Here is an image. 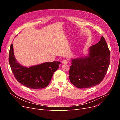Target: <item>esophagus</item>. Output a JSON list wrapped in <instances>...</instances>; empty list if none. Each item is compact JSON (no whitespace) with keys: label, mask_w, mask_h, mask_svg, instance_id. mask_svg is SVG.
I'll use <instances>...</instances> for the list:
<instances>
[{"label":"esophagus","mask_w":120,"mask_h":120,"mask_svg":"<svg viewBox=\"0 0 120 120\" xmlns=\"http://www.w3.org/2000/svg\"><path fill=\"white\" fill-rule=\"evenodd\" d=\"M62 64H67V63H68V61L66 60H63V61H62Z\"/></svg>","instance_id":"esophagus-1"}]
</instances>
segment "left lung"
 I'll list each match as a JSON object with an SVG mask.
<instances>
[{"label": "left lung", "instance_id": "1", "mask_svg": "<svg viewBox=\"0 0 120 120\" xmlns=\"http://www.w3.org/2000/svg\"><path fill=\"white\" fill-rule=\"evenodd\" d=\"M110 50L105 38L90 46L87 56L72 60L71 82L78 88H90L104 79L110 64Z\"/></svg>", "mask_w": 120, "mask_h": 120}]
</instances>
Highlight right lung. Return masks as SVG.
<instances>
[{"label":"right lung","mask_w":120,"mask_h":120,"mask_svg":"<svg viewBox=\"0 0 120 120\" xmlns=\"http://www.w3.org/2000/svg\"><path fill=\"white\" fill-rule=\"evenodd\" d=\"M9 63L12 73L19 82L31 89H38L46 87L59 67L60 62H45L29 67L17 62L14 54L13 44L9 52Z\"/></svg>","instance_id":"1"}]
</instances>
